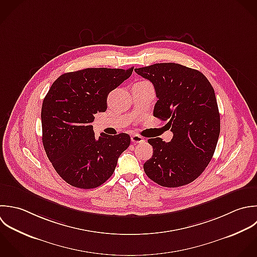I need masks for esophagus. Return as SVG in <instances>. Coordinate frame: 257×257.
I'll return each mask as SVG.
<instances>
[{"instance_id": "esophagus-1", "label": "esophagus", "mask_w": 257, "mask_h": 257, "mask_svg": "<svg viewBox=\"0 0 257 257\" xmlns=\"http://www.w3.org/2000/svg\"><path fill=\"white\" fill-rule=\"evenodd\" d=\"M131 140H132V142H134V143H141V142L144 141V138H143L142 136L138 135V134H134V135L131 136Z\"/></svg>"}]
</instances>
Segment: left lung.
<instances>
[{
    "label": "left lung",
    "instance_id": "8db88e82",
    "mask_svg": "<svg viewBox=\"0 0 257 257\" xmlns=\"http://www.w3.org/2000/svg\"><path fill=\"white\" fill-rule=\"evenodd\" d=\"M149 80L158 101L153 115L169 120L170 142L151 138L153 155L143 167L146 175L164 187L191 183L209 164L220 133V115L214 89L199 71L176 63L136 68Z\"/></svg>",
    "mask_w": 257,
    "mask_h": 257
}]
</instances>
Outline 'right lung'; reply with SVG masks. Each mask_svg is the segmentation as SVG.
Returning a JSON list of instances; mask_svg holds the SVG:
<instances>
[{
  "instance_id": "right-lung-1",
  "label": "right lung",
  "mask_w": 257,
  "mask_h": 257,
  "mask_svg": "<svg viewBox=\"0 0 257 257\" xmlns=\"http://www.w3.org/2000/svg\"><path fill=\"white\" fill-rule=\"evenodd\" d=\"M127 70L87 68L61 75L47 93L41 112L42 141L57 173L68 184L96 188L113 174L130 145L126 133L95 137L94 115L107 109L108 94L128 79Z\"/></svg>"
}]
</instances>
